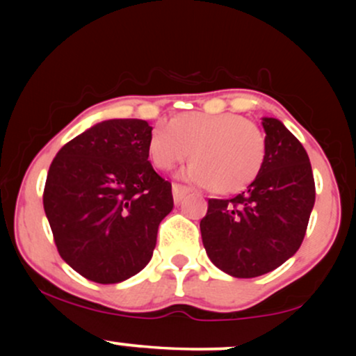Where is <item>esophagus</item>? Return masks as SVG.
Instances as JSON below:
<instances>
[{
  "instance_id": "obj_1",
  "label": "esophagus",
  "mask_w": 356,
  "mask_h": 356,
  "mask_svg": "<svg viewBox=\"0 0 356 356\" xmlns=\"http://www.w3.org/2000/svg\"><path fill=\"white\" fill-rule=\"evenodd\" d=\"M187 192H189V189H187V187H184V186H179V184H174L172 186V195H174V202L175 204H179L184 199V195L187 194Z\"/></svg>"
}]
</instances>
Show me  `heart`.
<instances>
[{"instance_id": "obj_1", "label": "heart", "mask_w": 356, "mask_h": 356, "mask_svg": "<svg viewBox=\"0 0 356 356\" xmlns=\"http://www.w3.org/2000/svg\"><path fill=\"white\" fill-rule=\"evenodd\" d=\"M195 157L179 177L224 194L239 192L261 172L266 159V137L238 113L184 112L159 122L149 137V157L161 170Z\"/></svg>"}]
</instances>
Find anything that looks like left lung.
Instances as JSON below:
<instances>
[{
	"label": "left lung",
	"instance_id": "obj_1",
	"mask_svg": "<svg viewBox=\"0 0 356 356\" xmlns=\"http://www.w3.org/2000/svg\"><path fill=\"white\" fill-rule=\"evenodd\" d=\"M266 159L248 189L209 199L202 244L220 271L256 277L295 256L314 206V179L301 142L277 118L263 117Z\"/></svg>",
	"mask_w": 356,
	"mask_h": 356
}]
</instances>
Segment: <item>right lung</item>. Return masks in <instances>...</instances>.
<instances>
[{
  "label": "right lung",
  "instance_id": "1",
  "mask_svg": "<svg viewBox=\"0 0 356 356\" xmlns=\"http://www.w3.org/2000/svg\"><path fill=\"white\" fill-rule=\"evenodd\" d=\"M152 127L138 118L95 124L53 159L43 207L60 256L100 284L122 283L149 264L172 186L149 162Z\"/></svg>",
  "mask_w": 356,
  "mask_h": 356
}]
</instances>
